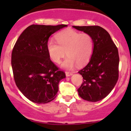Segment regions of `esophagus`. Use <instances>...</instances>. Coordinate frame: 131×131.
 I'll return each mask as SVG.
<instances>
[{"instance_id":"1","label":"esophagus","mask_w":131,"mask_h":131,"mask_svg":"<svg viewBox=\"0 0 131 131\" xmlns=\"http://www.w3.org/2000/svg\"><path fill=\"white\" fill-rule=\"evenodd\" d=\"M72 75L73 73L71 72H68V71L66 72V77H69V76H71Z\"/></svg>"}]
</instances>
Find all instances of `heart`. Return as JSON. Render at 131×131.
<instances>
[{
    "instance_id": "1",
    "label": "heart",
    "mask_w": 131,
    "mask_h": 131,
    "mask_svg": "<svg viewBox=\"0 0 131 131\" xmlns=\"http://www.w3.org/2000/svg\"><path fill=\"white\" fill-rule=\"evenodd\" d=\"M56 39L58 43L50 39L47 44L48 56L54 63H60L66 54L68 57L62 66L68 69H71L77 63L79 66L85 64L91 59L94 42L89 34L66 29L58 33Z\"/></svg>"
}]
</instances>
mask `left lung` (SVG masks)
<instances>
[{"mask_svg":"<svg viewBox=\"0 0 131 131\" xmlns=\"http://www.w3.org/2000/svg\"><path fill=\"white\" fill-rule=\"evenodd\" d=\"M73 27L90 35L94 42L91 60L78 72L84 79L77 89L79 95L86 101H100L110 93L117 82L119 63L117 48L108 32L101 27Z\"/></svg>","mask_w":131,"mask_h":131,"instance_id":"left-lung-1","label":"left lung"}]
</instances>
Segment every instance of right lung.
<instances>
[{
	"mask_svg": "<svg viewBox=\"0 0 131 131\" xmlns=\"http://www.w3.org/2000/svg\"><path fill=\"white\" fill-rule=\"evenodd\" d=\"M66 25H31L16 41L12 52V68L16 86L29 100L46 104L56 96L59 82L66 78L47 52L50 36Z\"/></svg>",
	"mask_w": 131,
	"mask_h": 131,
	"instance_id": "right-lung-1",
	"label": "right lung"
}]
</instances>
